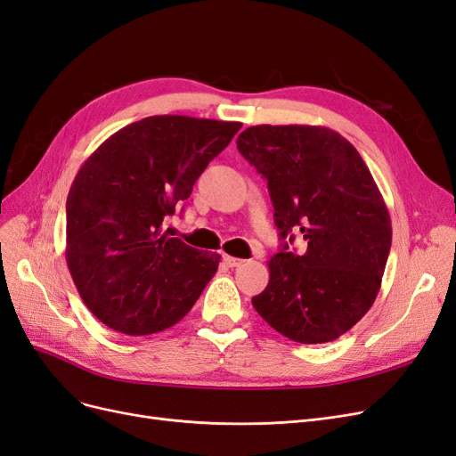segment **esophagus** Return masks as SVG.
<instances>
[{
  "instance_id": "esophagus-1",
  "label": "esophagus",
  "mask_w": 456,
  "mask_h": 456,
  "mask_svg": "<svg viewBox=\"0 0 456 456\" xmlns=\"http://www.w3.org/2000/svg\"><path fill=\"white\" fill-rule=\"evenodd\" d=\"M224 265L228 266V268H238V266H241L245 260H241V258H236V256H230V255H224Z\"/></svg>"
}]
</instances>
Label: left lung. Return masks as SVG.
I'll list each match as a JSON object with an SVG mask.
<instances>
[{
  "label": "left lung",
  "instance_id": "left-lung-1",
  "mask_svg": "<svg viewBox=\"0 0 456 456\" xmlns=\"http://www.w3.org/2000/svg\"><path fill=\"white\" fill-rule=\"evenodd\" d=\"M241 156L268 181L281 249L253 306L300 344L350 330L375 302L392 245V220L357 150L333 129L255 126L238 136ZM300 231L309 247L288 249Z\"/></svg>",
  "mask_w": 456,
  "mask_h": 456
}]
</instances>
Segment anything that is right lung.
I'll return each instance as SVG.
<instances>
[{"mask_svg":"<svg viewBox=\"0 0 456 456\" xmlns=\"http://www.w3.org/2000/svg\"><path fill=\"white\" fill-rule=\"evenodd\" d=\"M238 121L151 116L119 129L81 165L66 200V262L94 317L123 335L181 322L220 255L163 232Z\"/></svg>","mask_w":456,"mask_h":456,"instance_id":"1","label":"right lung"}]
</instances>
